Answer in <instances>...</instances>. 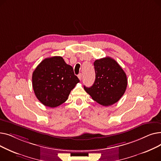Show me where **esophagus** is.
Listing matches in <instances>:
<instances>
[{
	"label": "esophagus",
	"instance_id": "1",
	"mask_svg": "<svg viewBox=\"0 0 161 161\" xmlns=\"http://www.w3.org/2000/svg\"><path fill=\"white\" fill-rule=\"evenodd\" d=\"M78 78L80 79V80H81V78H82V74H79L78 75Z\"/></svg>",
	"mask_w": 161,
	"mask_h": 161
}]
</instances>
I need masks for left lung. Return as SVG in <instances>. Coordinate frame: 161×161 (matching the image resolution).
Segmentation results:
<instances>
[{"label":"left lung","instance_id":"obj_1","mask_svg":"<svg viewBox=\"0 0 161 161\" xmlns=\"http://www.w3.org/2000/svg\"><path fill=\"white\" fill-rule=\"evenodd\" d=\"M95 81L84 89L98 104L108 106L118 102L127 86L126 75L116 61L109 57L94 62Z\"/></svg>","mask_w":161,"mask_h":161}]
</instances>
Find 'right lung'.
<instances>
[{"label": "right lung", "instance_id": "obj_1", "mask_svg": "<svg viewBox=\"0 0 161 161\" xmlns=\"http://www.w3.org/2000/svg\"><path fill=\"white\" fill-rule=\"evenodd\" d=\"M32 81L37 98L42 104L50 108L64 103L80 82L73 68L60 56L44 59L34 70Z\"/></svg>", "mask_w": 161, "mask_h": 161}]
</instances>
